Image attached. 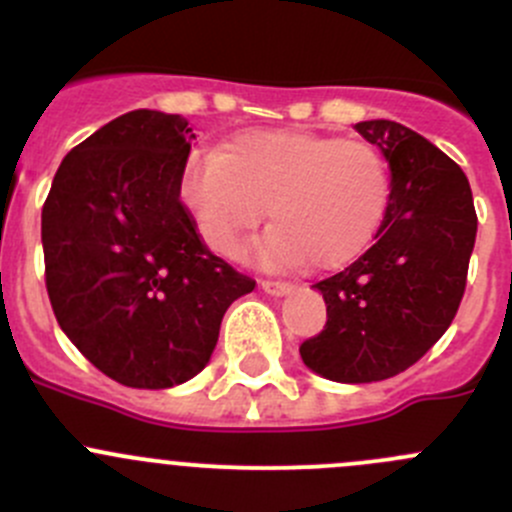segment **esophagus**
Here are the masks:
<instances>
[{
	"label": "esophagus",
	"mask_w": 512,
	"mask_h": 512,
	"mask_svg": "<svg viewBox=\"0 0 512 512\" xmlns=\"http://www.w3.org/2000/svg\"><path fill=\"white\" fill-rule=\"evenodd\" d=\"M262 289L267 294H272V297H285V294L292 292V285L282 280H262Z\"/></svg>",
	"instance_id": "34e87169"
}]
</instances>
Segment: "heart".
Returning a JSON list of instances; mask_svg holds the SVG:
<instances>
[{
  "mask_svg": "<svg viewBox=\"0 0 512 512\" xmlns=\"http://www.w3.org/2000/svg\"><path fill=\"white\" fill-rule=\"evenodd\" d=\"M180 200L200 237L235 257L242 235L267 227L247 257L275 270L312 262L339 270L364 255L391 203L386 158L364 141L302 131H247L225 151L190 156Z\"/></svg>",
  "mask_w": 512,
  "mask_h": 512,
  "instance_id": "heart-1",
  "label": "heart"
}]
</instances>
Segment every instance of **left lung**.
<instances>
[{
  "instance_id": "8db88e82",
  "label": "left lung",
  "mask_w": 512,
  "mask_h": 512,
  "mask_svg": "<svg viewBox=\"0 0 512 512\" xmlns=\"http://www.w3.org/2000/svg\"><path fill=\"white\" fill-rule=\"evenodd\" d=\"M391 168V203L374 245L317 282L327 324L299 347L319 376L342 384L391 379L451 327L466 292L478 218L466 173L396 121H361Z\"/></svg>"
}]
</instances>
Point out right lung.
I'll list each match as a JSON object with an SVG mask.
<instances>
[{"mask_svg":"<svg viewBox=\"0 0 512 512\" xmlns=\"http://www.w3.org/2000/svg\"><path fill=\"white\" fill-rule=\"evenodd\" d=\"M193 138L175 113H123L66 153L41 210L56 322L131 389L203 371L227 307L255 289L208 250L180 200Z\"/></svg>","mask_w":512,"mask_h":512,"instance_id":"right-lung-1","label":"right lung"}]
</instances>
